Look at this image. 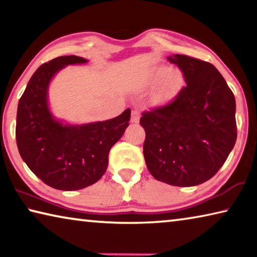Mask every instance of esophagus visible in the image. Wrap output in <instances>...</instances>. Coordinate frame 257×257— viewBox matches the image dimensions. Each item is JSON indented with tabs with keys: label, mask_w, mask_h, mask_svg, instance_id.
<instances>
[{
	"label": "esophagus",
	"mask_w": 257,
	"mask_h": 257,
	"mask_svg": "<svg viewBox=\"0 0 257 257\" xmlns=\"http://www.w3.org/2000/svg\"><path fill=\"white\" fill-rule=\"evenodd\" d=\"M139 118H141V113H139L138 110H133L132 112V122L133 123H138L139 122Z\"/></svg>",
	"instance_id": "esophagus-1"
}]
</instances>
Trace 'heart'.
I'll return each mask as SVG.
<instances>
[{"label":"heart","mask_w":257,"mask_h":257,"mask_svg":"<svg viewBox=\"0 0 257 257\" xmlns=\"http://www.w3.org/2000/svg\"><path fill=\"white\" fill-rule=\"evenodd\" d=\"M153 79L155 82H160L164 79L162 89H161V98H169L179 90L182 84V76L179 71L172 70L165 66L158 67L154 70Z\"/></svg>","instance_id":"obj_1"}]
</instances>
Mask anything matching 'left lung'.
Wrapping results in <instances>:
<instances>
[{"mask_svg":"<svg viewBox=\"0 0 257 257\" xmlns=\"http://www.w3.org/2000/svg\"><path fill=\"white\" fill-rule=\"evenodd\" d=\"M186 86L167 105L143 112L144 158L156 180L196 186L215 175L237 139L236 101L213 64L191 56H168Z\"/></svg>","mask_w":257,"mask_h":257,"instance_id":"8db88e82","label":"left lung"}]
</instances>
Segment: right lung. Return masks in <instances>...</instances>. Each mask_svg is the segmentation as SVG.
I'll return each mask as SVG.
<instances>
[{
	"mask_svg": "<svg viewBox=\"0 0 257 257\" xmlns=\"http://www.w3.org/2000/svg\"><path fill=\"white\" fill-rule=\"evenodd\" d=\"M86 62L80 56L66 55L42 64L19 99L16 139L20 156L55 189L78 190L101 179L111 147L129 125L130 108L116 118L81 125L62 123L52 115L47 103L51 79L69 64Z\"/></svg>",
	"mask_w": 257,
	"mask_h": 257,
	"instance_id": "right-lung-1",
	"label": "right lung"
}]
</instances>
